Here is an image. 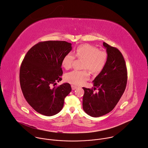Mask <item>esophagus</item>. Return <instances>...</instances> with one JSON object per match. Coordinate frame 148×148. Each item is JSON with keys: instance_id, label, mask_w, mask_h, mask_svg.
Listing matches in <instances>:
<instances>
[{"instance_id": "obj_1", "label": "esophagus", "mask_w": 148, "mask_h": 148, "mask_svg": "<svg viewBox=\"0 0 148 148\" xmlns=\"http://www.w3.org/2000/svg\"><path fill=\"white\" fill-rule=\"evenodd\" d=\"M71 87H72V89L73 90H75V89H76V88H77L76 86H73V85H72Z\"/></svg>"}]
</instances>
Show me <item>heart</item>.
Returning <instances> with one entry per match:
<instances>
[{
    "mask_svg": "<svg viewBox=\"0 0 148 148\" xmlns=\"http://www.w3.org/2000/svg\"><path fill=\"white\" fill-rule=\"evenodd\" d=\"M75 56L78 58L84 59L83 69H87L94 74L100 73L104 68L108 60V54L104 50H99L94 46L84 44L79 46L75 50ZM75 59V56L67 53L62 58V65L66 69L72 68ZM90 77V73L87 69L83 71H73L66 74L65 80L75 85L83 84Z\"/></svg>",
    "mask_w": 148,
    "mask_h": 148,
    "instance_id": "heart-1",
    "label": "heart"
}]
</instances>
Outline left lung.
Wrapping results in <instances>:
<instances>
[{
  "instance_id": "left-lung-1",
  "label": "left lung",
  "mask_w": 148,
  "mask_h": 148,
  "mask_svg": "<svg viewBox=\"0 0 148 148\" xmlns=\"http://www.w3.org/2000/svg\"><path fill=\"white\" fill-rule=\"evenodd\" d=\"M108 60L103 70L93 80L94 88L83 87V108L88 115L97 117L112 111L124 93L127 82L124 58L116 47L103 42ZM97 89L98 91H93Z\"/></svg>"
}]
</instances>
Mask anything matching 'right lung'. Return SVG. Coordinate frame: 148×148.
<instances>
[{
    "mask_svg": "<svg viewBox=\"0 0 148 148\" xmlns=\"http://www.w3.org/2000/svg\"><path fill=\"white\" fill-rule=\"evenodd\" d=\"M72 50L71 43L50 40L39 42L26 54L20 70V82L27 102L47 116L59 113L72 90L69 83L53 87L62 80V60Z\"/></svg>",
    "mask_w": 148,
    "mask_h": 148,
    "instance_id": "1",
    "label": "right lung"
}]
</instances>
